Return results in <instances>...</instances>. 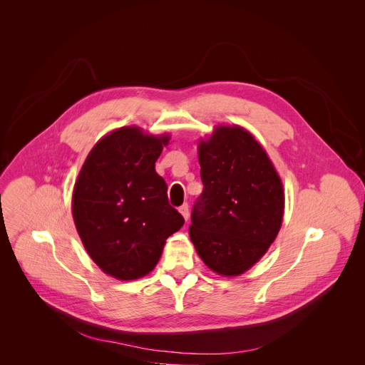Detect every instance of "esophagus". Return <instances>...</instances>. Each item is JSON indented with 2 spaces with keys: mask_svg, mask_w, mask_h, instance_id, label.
<instances>
[{
  "mask_svg": "<svg viewBox=\"0 0 365 365\" xmlns=\"http://www.w3.org/2000/svg\"><path fill=\"white\" fill-rule=\"evenodd\" d=\"M179 212L182 214V217L185 218V221L189 220V205L187 203H183L180 207H179Z\"/></svg>",
  "mask_w": 365,
  "mask_h": 365,
  "instance_id": "esophagus-1",
  "label": "esophagus"
}]
</instances>
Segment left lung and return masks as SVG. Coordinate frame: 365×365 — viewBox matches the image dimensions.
I'll return each instance as SVG.
<instances>
[{"instance_id":"left-lung-1","label":"left lung","mask_w":365,"mask_h":365,"mask_svg":"<svg viewBox=\"0 0 365 365\" xmlns=\"http://www.w3.org/2000/svg\"><path fill=\"white\" fill-rule=\"evenodd\" d=\"M203 192L192 211L190 240L212 272L240 276L276 240L284 192L266 150L247 130L220 125L197 145Z\"/></svg>"}]
</instances>
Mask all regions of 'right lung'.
Segmentation results:
<instances>
[{
	"label": "right lung",
	"mask_w": 365,
	"mask_h": 365,
	"mask_svg": "<svg viewBox=\"0 0 365 365\" xmlns=\"http://www.w3.org/2000/svg\"><path fill=\"white\" fill-rule=\"evenodd\" d=\"M169 140L138 127L118 128L93 145L76 179L78 234L96 266L118 280L148 274L166 240L185 224L154 168Z\"/></svg>",
	"instance_id": "1"
}]
</instances>
